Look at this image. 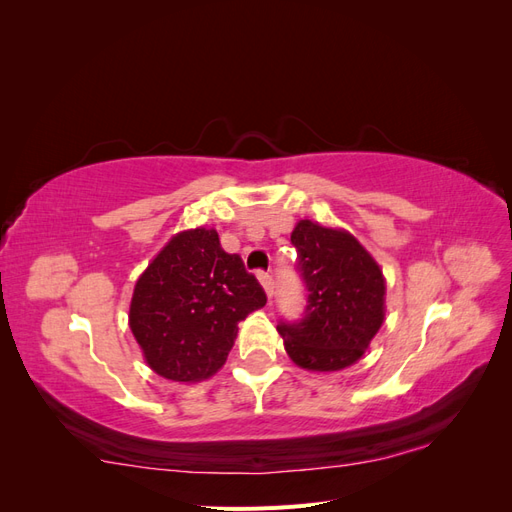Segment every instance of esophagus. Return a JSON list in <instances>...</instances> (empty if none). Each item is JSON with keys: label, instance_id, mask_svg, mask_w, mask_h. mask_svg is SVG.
Listing matches in <instances>:
<instances>
[{"label": "esophagus", "instance_id": "obj_1", "mask_svg": "<svg viewBox=\"0 0 512 512\" xmlns=\"http://www.w3.org/2000/svg\"><path fill=\"white\" fill-rule=\"evenodd\" d=\"M258 280H260V284H262V288H265V292H267V297L271 299L273 297V277L269 275V273H265V271H258Z\"/></svg>", "mask_w": 512, "mask_h": 512}]
</instances>
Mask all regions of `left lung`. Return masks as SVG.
Instances as JSON below:
<instances>
[{"label": "left lung", "instance_id": "left-lung-1", "mask_svg": "<svg viewBox=\"0 0 512 512\" xmlns=\"http://www.w3.org/2000/svg\"><path fill=\"white\" fill-rule=\"evenodd\" d=\"M290 241L307 288L301 320H280L290 359L303 369L337 371L356 363L384 320V277L350 232L301 220Z\"/></svg>", "mask_w": 512, "mask_h": 512}]
</instances>
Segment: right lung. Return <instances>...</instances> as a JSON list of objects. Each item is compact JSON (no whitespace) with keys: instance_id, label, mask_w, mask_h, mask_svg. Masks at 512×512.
<instances>
[{"instance_id":"right-lung-1","label":"right lung","mask_w":512,"mask_h":512,"mask_svg":"<svg viewBox=\"0 0 512 512\" xmlns=\"http://www.w3.org/2000/svg\"><path fill=\"white\" fill-rule=\"evenodd\" d=\"M265 303V290L239 254L222 250L218 232L183 230L138 277L130 329L156 374L198 382L226 363L237 324Z\"/></svg>"}]
</instances>
